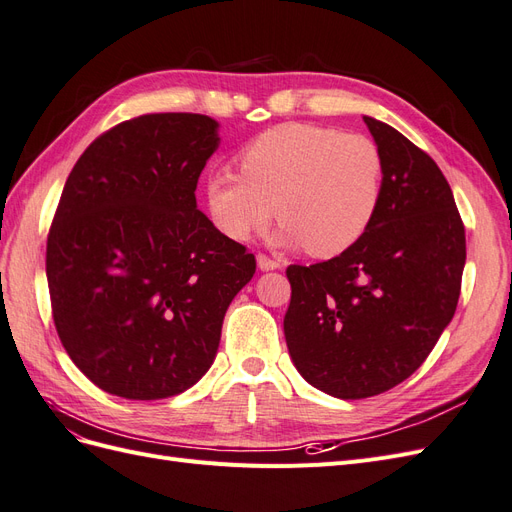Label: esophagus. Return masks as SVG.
Listing matches in <instances>:
<instances>
[{"instance_id":"obj_1","label":"esophagus","mask_w":512,"mask_h":512,"mask_svg":"<svg viewBox=\"0 0 512 512\" xmlns=\"http://www.w3.org/2000/svg\"><path fill=\"white\" fill-rule=\"evenodd\" d=\"M256 262H258V269L260 271H273V269H280V262L269 258L267 254H258L256 256Z\"/></svg>"}]
</instances>
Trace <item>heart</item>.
<instances>
[{"instance_id": "heart-1", "label": "heart", "mask_w": 512, "mask_h": 512, "mask_svg": "<svg viewBox=\"0 0 512 512\" xmlns=\"http://www.w3.org/2000/svg\"><path fill=\"white\" fill-rule=\"evenodd\" d=\"M239 164L241 175L218 170L205 183L211 220L237 241L265 230L275 207L280 245L337 256L365 235L382 203V149L359 132L284 123L254 138Z\"/></svg>"}]
</instances>
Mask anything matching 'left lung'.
<instances>
[{"mask_svg": "<svg viewBox=\"0 0 512 512\" xmlns=\"http://www.w3.org/2000/svg\"><path fill=\"white\" fill-rule=\"evenodd\" d=\"M363 119L384 156L374 222L339 256L286 269L290 359L339 399L380 395L423 365L455 316L466 265V228L438 164L389 123Z\"/></svg>", "mask_w": 512, "mask_h": 512, "instance_id": "8db88e82", "label": "left lung"}]
</instances>
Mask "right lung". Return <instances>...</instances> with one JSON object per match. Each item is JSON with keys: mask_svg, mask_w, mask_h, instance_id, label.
Returning a JSON list of instances; mask_svg holds the SVG:
<instances>
[{"mask_svg": "<svg viewBox=\"0 0 512 512\" xmlns=\"http://www.w3.org/2000/svg\"><path fill=\"white\" fill-rule=\"evenodd\" d=\"M218 145L207 115H141L98 136L64 185L46 239L53 320L74 365L106 393L188 391L254 277V254L196 207Z\"/></svg>", "mask_w": 512, "mask_h": 512, "instance_id": "right-lung-1", "label": "right lung"}]
</instances>
